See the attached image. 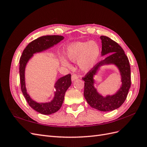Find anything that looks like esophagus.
Wrapping results in <instances>:
<instances>
[{
  "label": "esophagus",
  "instance_id": "esophagus-1",
  "mask_svg": "<svg viewBox=\"0 0 147 147\" xmlns=\"http://www.w3.org/2000/svg\"><path fill=\"white\" fill-rule=\"evenodd\" d=\"M78 78V76L77 75H76V74H73V75H72V77H71V78H72V81L75 80L77 79Z\"/></svg>",
  "mask_w": 147,
  "mask_h": 147
}]
</instances>
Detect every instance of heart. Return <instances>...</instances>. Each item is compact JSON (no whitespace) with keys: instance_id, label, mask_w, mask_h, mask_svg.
<instances>
[{"instance_id":"b5f03b06","label":"heart","mask_w":147,"mask_h":147,"mask_svg":"<svg viewBox=\"0 0 147 147\" xmlns=\"http://www.w3.org/2000/svg\"><path fill=\"white\" fill-rule=\"evenodd\" d=\"M66 55L71 61L78 59V65L81 70L87 72L96 64L100 55V47L96 42H74L66 48ZM68 65L66 61H63Z\"/></svg>"}]
</instances>
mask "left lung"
<instances>
[{"mask_svg": "<svg viewBox=\"0 0 147 147\" xmlns=\"http://www.w3.org/2000/svg\"><path fill=\"white\" fill-rule=\"evenodd\" d=\"M100 38L102 40V55H110L98 62L82 78L84 81V96L91 107L102 112H109L119 108L126 99L131 84V67L127 56L116 42L103 35ZM109 63H113L118 67L122 75V86L115 95L104 98L94 87L93 77L100 66Z\"/></svg>", "mask_w": 147, "mask_h": 147, "instance_id": "1", "label": "left lung"}]
</instances>
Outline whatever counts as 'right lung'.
<instances>
[{"label": "right lung", "instance_id": "obj_1", "mask_svg": "<svg viewBox=\"0 0 147 147\" xmlns=\"http://www.w3.org/2000/svg\"><path fill=\"white\" fill-rule=\"evenodd\" d=\"M64 39L61 35H45L39 37L29 43L24 50L20 59V77L21 89L26 101L30 107L43 115H50L58 111L63 103L66 91L71 85V75L68 74L60 78L55 84V97L48 103H37L30 98L26 91L24 71L26 64L33 54L41 52L53 47Z\"/></svg>", "mask_w": 147, "mask_h": 147}]
</instances>
